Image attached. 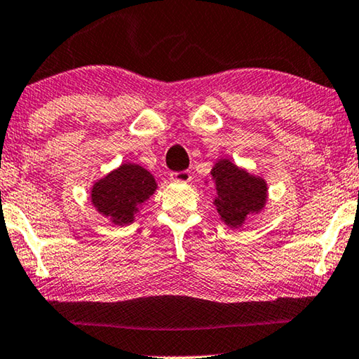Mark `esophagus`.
I'll use <instances>...</instances> for the list:
<instances>
[{
  "instance_id": "esophagus-1",
  "label": "esophagus",
  "mask_w": 359,
  "mask_h": 359,
  "mask_svg": "<svg viewBox=\"0 0 359 359\" xmlns=\"http://www.w3.org/2000/svg\"><path fill=\"white\" fill-rule=\"evenodd\" d=\"M170 179H172L174 182H184V184H187V182L191 180V174L189 172V170H180V172L170 174Z\"/></svg>"
}]
</instances>
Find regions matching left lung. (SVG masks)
<instances>
[{
	"label": "left lung",
	"mask_w": 359,
	"mask_h": 359,
	"mask_svg": "<svg viewBox=\"0 0 359 359\" xmlns=\"http://www.w3.org/2000/svg\"><path fill=\"white\" fill-rule=\"evenodd\" d=\"M211 175L216 184L214 205L229 227H240L248 216L258 214L264 208L267 198L264 179L255 177L229 159L214 164Z\"/></svg>",
	"instance_id": "8db88e82"
}]
</instances>
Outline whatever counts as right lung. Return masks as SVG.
Returning a JSON list of instances; mask_svg holds the SVG:
<instances>
[{
	"mask_svg": "<svg viewBox=\"0 0 359 359\" xmlns=\"http://www.w3.org/2000/svg\"><path fill=\"white\" fill-rule=\"evenodd\" d=\"M156 190V180L138 164H122L92 189V203L116 226L133 222V216Z\"/></svg>",
	"mask_w": 359,
	"mask_h": 359,
	"instance_id": "1",
	"label": "right lung"
}]
</instances>
